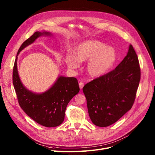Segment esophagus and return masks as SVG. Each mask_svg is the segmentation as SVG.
Instances as JSON below:
<instances>
[{"mask_svg": "<svg viewBox=\"0 0 155 155\" xmlns=\"http://www.w3.org/2000/svg\"><path fill=\"white\" fill-rule=\"evenodd\" d=\"M79 87H80V89H83V87H84V83H83V82L81 81L80 83H79Z\"/></svg>", "mask_w": 155, "mask_h": 155, "instance_id": "esophagus-1", "label": "esophagus"}]
</instances>
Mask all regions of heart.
Listing matches in <instances>:
<instances>
[{"mask_svg": "<svg viewBox=\"0 0 155 155\" xmlns=\"http://www.w3.org/2000/svg\"><path fill=\"white\" fill-rule=\"evenodd\" d=\"M73 56L68 55L65 62L70 69H78L79 63L88 61L87 73L91 76H101L110 70L116 60L114 49L107 47L102 42L96 40L81 42L72 49Z\"/></svg>", "mask_w": 155, "mask_h": 155, "instance_id": "obj_1", "label": "heart"}]
</instances>
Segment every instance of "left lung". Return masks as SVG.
<instances>
[{
  "label": "left lung",
  "mask_w": 155,
  "mask_h": 155,
  "mask_svg": "<svg viewBox=\"0 0 155 155\" xmlns=\"http://www.w3.org/2000/svg\"><path fill=\"white\" fill-rule=\"evenodd\" d=\"M140 78L138 58L130 44L126 56L115 69L92 80L83 88L93 123L99 127L110 126L130 110Z\"/></svg>",
  "instance_id": "left-lung-1"
}]
</instances>
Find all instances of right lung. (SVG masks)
<instances>
[{
    "instance_id": "right-lung-1",
    "label": "right lung",
    "mask_w": 155,
    "mask_h": 155,
    "mask_svg": "<svg viewBox=\"0 0 155 155\" xmlns=\"http://www.w3.org/2000/svg\"><path fill=\"white\" fill-rule=\"evenodd\" d=\"M41 35H51L47 32H35L25 41L19 52L27 45L33 43ZM14 62L12 82L18 102L23 111L38 124L50 128L60 125L64 120L65 111L71 99L79 91L78 79L75 78L60 76L53 86L42 94H35L27 90L22 84Z\"/></svg>"
}]
</instances>
